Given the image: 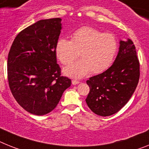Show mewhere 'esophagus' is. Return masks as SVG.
I'll return each instance as SVG.
<instances>
[{
  "instance_id": "34e87169",
  "label": "esophagus",
  "mask_w": 149,
  "mask_h": 149,
  "mask_svg": "<svg viewBox=\"0 0 149 149\" xmlns=\"http://www.w3.org/2000/svg\"><path fill=\"white\" fill-rule=\"evenodd\" d=\"M79 81H78V80H72V85H77V84H79Z\"/></svg>"
}]
</instances>
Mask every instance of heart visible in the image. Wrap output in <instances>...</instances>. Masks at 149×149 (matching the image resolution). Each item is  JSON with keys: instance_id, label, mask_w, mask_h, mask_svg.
I'll return each instance as SVG.
<instances>
[{"instance_id": "heart-1", "label": "heart", "mask_w": 149, "mask_h": 149, "mask_svg": "<svg viewBox=\"0 0 149 149\" xmlns=\"http://www.w3.org/2000/svg\"><path fill=\"white\" fill-rule=\"evenodd\" d=\"M119 48L117 37L92 27H82L71 35V41L61 38L56 45V54L63 65H69L79 57L82 59L64 69L72 78H82L92 71L100 73L111 67Z\"/></svg>"}]
</instances>
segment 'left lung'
<instances>
[{
	"label": "left lung",
	"instance_id": "obj_1",
	"mask_svg": "<svg viewBox=\"0 0 149 149\" xmlns=\"http://www.w3.org/2000/svg\"><path fill=\"white\" fill-rule=\"evenodd\" d=\"M114 63L101 74L90 77L86 83L90 91L86 102L97 115L114 114L129 102L140 76L136 47L130 39L120 42Z\"/></svg>",
	"mask_w": 149,
	"mask_h": 149
}]
</instances>
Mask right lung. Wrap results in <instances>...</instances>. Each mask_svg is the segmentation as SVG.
I'll use <instances>...</instances> for the list:
<instances>
[{
	"mask_svg": "<svg viewBox=\"0 0 149 149\" xmlns=\"http://www.w3.org/2000/svg\"><path fill=\"white\" fill-rule=\"evenodd\" d=\"M61 22V18L48 19L28 26L17 35L9 51V86L17 103L32 114L53 111L71 85L57 63Z\"/></svg>",
	"mask_w": 149,
	"mask_h": 149,
	"instance_id": "add662e5",
	"label": "right lung"
}]
</instances>
